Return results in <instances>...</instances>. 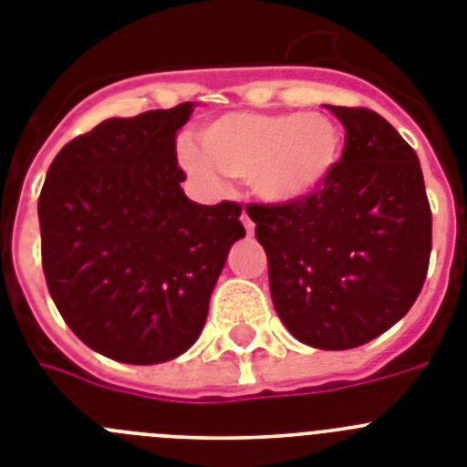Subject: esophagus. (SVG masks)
Segmentation results:
<instances>
[{
	"instance_id": "esophagus-1",
	"label": "esophagus",
	"mask_w": 467,
	"mask_h": 467,
	"mask_svg": "<svg viewBox=\"0 0 467 467\" xmlns=\"http://www.w3.org/2000/svg\"><path fill=\"white\" fill-rule=\"evenodd\" d=\"M241 222H243V226H245L247 236H250V234H253V231H254V222L250 220V214L243 213V214H241Z\"/></svg>"
}]
</instances>
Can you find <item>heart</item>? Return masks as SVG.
Segmentation results:
<instances>
[{
	"instance_id": "heart-1",
	"label": "heart",
	"mask_w": 467,
	"mask_h": 467,
	"mask_svg": "<svg viewBox=\"0 0 467 467\" xmlns=\"http://www.w3.org/2000/svg\"><path fill=\"white\" fill-rule=\"evenodd\" d=\"M203 151L182 142L177 159L208 189L222 184V172L247 180L266 205H295L316 196L339 166L344 133L325 114H257L229 111L198 133Z\"/></svg>"
}]
</instances>
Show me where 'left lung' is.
I'll return each instance as SVG.
<instances>
[{
  "label": "left lung",
  "instance_id": "left-lung-1",
  "mask_svg": "<svg viewBox=\"0 0 467 467\" xmlns=\"http://www.w3.org/2000/svg\"><path fill=\"white\" fill-rule=\"evenodd\" d=\"M346 128L316 196L250 205L275 313L301 344L346 350L407 316L428 274L432 214L416 151L377 111L329 107Z\"/></svg>",
  "mask_w": 467,
  "mask_h": 467
}]
</instances>
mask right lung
<instances>
[{
  "label": "right lung",
  "mask_w": 467,
  "mask_h": 467,
  "mask_svg": "<svg viewBox=\"0 0 467 467\" xmlns=\"http://www.w3.org/2000/svg\"><path fill=\"white\" fill-rule=\"evenodd\" d=\"M196 102L107 119L53 159L39 196L41 264L57 311L88 348L159 365L201 337L241 205L193 203L177 130Z\"/></svg>",
  "instance_id": "right-lung-1"
}]
</instances>
